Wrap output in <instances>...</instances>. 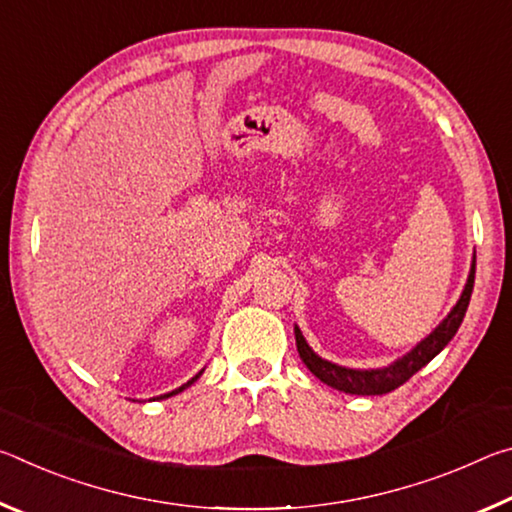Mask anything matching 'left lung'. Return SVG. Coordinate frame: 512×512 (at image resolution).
<instances>
[{
  "label": "left lung",
  "instance_id": "obj_1",
  "mask_svg": "<svg viewBox=\"0 0 512 512\" xmlns=\"http://www.w3.org/2000/svg\"><path fill=\"white\" fill-rule=\"evenodd\" d=\"M474 266L476 264H472L465 291L461 300L456 302V307L452 309V314H449L443 323L438 325L436 332L429 334L418 348L411 350L404 359L395 361L393 366L381 368V370H352V368L336 366V363L320 359L318 354L309 348L305 336H302V332L296 327V345H298L300 359L305 361V366L311 370V375H316L323 384L336 388V391H343L350 395H386L395 391V388H400L404 381H409L420 368L427 366V363L454 339V334L458 332V327H461L467 305H470V298H472Z\"/></svg>",
  "mask_w": 512,
  "mask_h": 512
}]
</instances>
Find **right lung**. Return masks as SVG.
Wrapping results in <instances>:
<instances>
[{"instance_id":"add662e5","label":"right lung","mask_w":512,"mask_h":512,"mask_svg":"<svg viewBox=\"0 0 512 512\" xmlns=\"http://www.w3.org/2000/svg\"><path fill=\"white\" fill-rule=\"evenodd\" d=\"M194 379H198V375H196ZM194 379H192V381H194ZM192 381H187V384H185V386H180V388H178V391H173V393H169V395H160V397H171V395H176V393H180V391H183V388H187L189 384H192Z\"/></svg>"}]
</instances>
